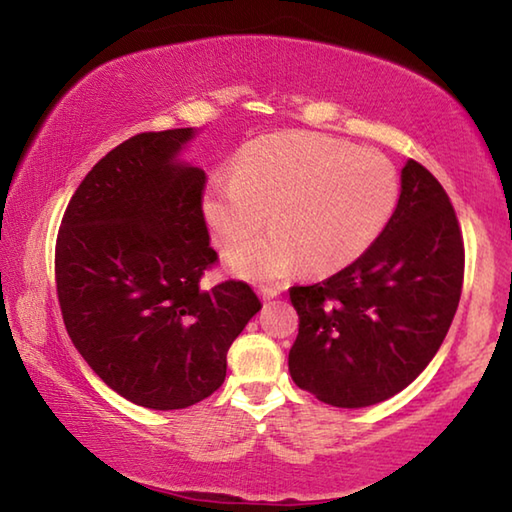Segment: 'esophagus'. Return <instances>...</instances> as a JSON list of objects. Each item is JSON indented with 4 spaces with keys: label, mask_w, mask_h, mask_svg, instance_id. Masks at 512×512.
I'll return each instance as SVG.
<instances>
[{
    "label": "esophagus",
    "mask_w": 512,
    "mask_h": 512,
    "mask_svg": "<svg viewBox=\"0 0 512 512\" xmlns=\"http://www.w3.org/2000/svg\"><path fill=\"white\" fill-rule=\"evenodd\" d=\"M277 293H280V291H275V289H262V300H264V302H271L273 298H277Z\"/></svg>",
    "instance_id": "obj_1"
}]
</instances>
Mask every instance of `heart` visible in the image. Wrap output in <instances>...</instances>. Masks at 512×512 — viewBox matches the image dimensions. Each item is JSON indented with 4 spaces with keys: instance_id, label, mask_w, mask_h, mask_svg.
Wrapping results in <instances>:
<instances>
[{
    "instance_id": "b5f03b06",
    "label": "heart",
    "mask_w": 512,
    "mask_h": 512,
    "mask_svg": "<svg viewBox=\"0 0 512 512\" xmlns=\"http://www.w3.org/2000/svg\"><path fill=\"white\" fill-rule=\"evenodd\" d=\"M397 196L400 178L386 155L316 133H277L250 144L232 176L210 180L203 216L223 253L246 246L271 219L273 235L232 255L230 268L275 284L302 266L329 273L352 264L386 228Z\"/></svg>"
}]
</instances>
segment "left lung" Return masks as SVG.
<instances>
[{
	"instance_id": "8db88e82",
	"label": "left lung",
	"mask_w": 512,
	"mask_h": 512,
	"mask_svg": "<svg viewBox=\"0 0 512 512\" xmlns=\"http://www.w3.org/2000/svg\"><path fill=\"white\" fill-rule=\"evenodd\" d=\"M400 180L393 216L357 262L289 289L300 316L291 379L339 409L404 391L436 357L461 300L465 250L449 196L415 160Z\"/></svg>"
}]
</instances>
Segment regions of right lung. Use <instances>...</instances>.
I'll return each instance as SVG.
<instances>
[{
    "mask_svg": "<svg viewBox=\"0 0 512 512\" xmlns=\"http://www.w3.org/2000/svg\"><path fill=\"white\" fill-rule=\"evenodd\" d=\"M194 128L135 135L94 164L56 241L69 339L128 402L187 409L225 379V354L262 302L246 282L201 289L216 262L205 171L180 160Z\"/></svg>",
    "mask_w": 512,
    "mask_h": 512,
    "instance_id": "add662e5",
    "label": "right lung"
}]
</instances>
